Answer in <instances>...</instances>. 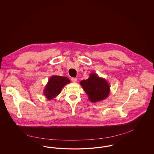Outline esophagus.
Wrapping results in <instances>:
<instances>
[{
	"mask_svg": "<svg viewBox=\"0 0 154 154\" xmlns=\"http://www.w3.org/2000/svg\"><path fill=\"white\" fill-rule=\"evenodd\" d=\"M72 81L73 82H77V79H76V78H72Z\"/></svg>",
	"mask_w": 154,
	"mask_h": 154,
	"instance_id": "1",
	"label": "esophagus"
}]
</instances>
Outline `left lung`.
I'll return each mask as SVG.
<instances>
[{
    "instance_id": "1",
    "label": "left lung",
    "mask_w": 154,
    "mask_h": 154,
    "mask_svg": "<svg viewBox=\"0 0 154 154\" xmlns=\"http://www.w3.org/2000/svg\"><path fill=\"white\" fill-rule=\"evenodd\" d=\"M80 85L88 95V99L91 102L102 101L110 94L109 82L104 78L99 77L95 73L90 74L87 80L81 81Z\"/></svg>"
}]
</instances>
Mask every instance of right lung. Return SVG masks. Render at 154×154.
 <instances>
[{"instance_id":"obj_1","label":"right lung","mask_w":154,"mask_h":154,"mask_svg":"<svg viewBox=\"0 0 154 154\" xmlns=\"http://www.w3.org/2000/svg\"><path fill=\"white\" fill-rule=\"evenodd\" d=\"M70 82L66 77L59 75H52L44 87L43 94L48 100H52L60 93L62 88Z\"/></svg>"}]
</instances>
